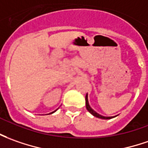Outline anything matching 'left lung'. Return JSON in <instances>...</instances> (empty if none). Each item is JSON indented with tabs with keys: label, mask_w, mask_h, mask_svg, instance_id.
<instances>
[{
	"label": "left lung",
	"mask_w": 148,
	"mask_h": 148,
	"mask_svg": "<svg viewBox=\"0 0 148 148\" xmlns=\"http://www.w3.org/2000/svg\"><path fill=\"white\" fill-rule=\"evenodd\" d=\"M85 104H86V109L88 110V111L92 114L94 117H97V118H98V119H113V118H114L116 116H113V117H105V116H102V115L99 114L98 113H97L95 110H93L91 108V106H89V104H88V94H86L85 96Z\"/></svg>",
	"instance_id": "left-lung-1"
}]
</instances>
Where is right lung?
Listing matches in <instances>:
<instances>
[{"label":"right lung","instance_id":"add662e5","mask_svg":"<svg viewBox=\"0 0 148 148\" xmlns=\"http://www.w3.org/2000/svg\"><path fill=\"white\" fill-rule=\"evenodd\" d=\"M57 110H58V109H57ZM56 110H55V111H53V112H51V113H50V114H53V113H55V112H56Z\"/></svg>","mask_w":148,"mask_h":148}]
</instances>
